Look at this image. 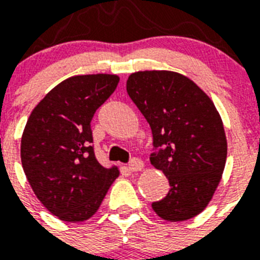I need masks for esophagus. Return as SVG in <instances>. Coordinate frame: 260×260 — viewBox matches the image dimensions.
<instances>
[{"label": "esophagus", "instance_id": "1", "mask_svg": "<svg viewBox=\"0 0 260 260\" xmlns=\"http://www.w3.org/2000/svg\"><path fill=\"white\" fill-rule=\"evenodd\" d=\"M143 167H144V163H143V160H140V159H138V158H134L132 160H131L128 169H129L131 173H136V171L143 170Z\"/></svg>", "mask_w": 260, "mask_h": 260}]
</instances>
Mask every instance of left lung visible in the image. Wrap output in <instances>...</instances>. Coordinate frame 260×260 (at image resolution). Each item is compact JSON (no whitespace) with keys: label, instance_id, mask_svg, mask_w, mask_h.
Here are the masks:
<instances>
[{"label":"left lung","instance_id":"8db88e82","mask_svg":"<svg viewBox=\"0 0 260 260\" xmlns=\"http://www.w3.org/2000/svg\"><path fill=\"white\" fill-rule=\"evenodd\" d=\"M126 91L159 148L151 163L170 183L152 209L170 222L196 217L213 197L226 162L225 131L213 101L191 79L167 70L131 74Z\"/></svg>","mask_w":260,"mask_h":260}]
</instances>
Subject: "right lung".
Segmentation results:
<instances>
[{
	"instance_id": "add662e5",
	"label": "right lung",
	"mask_w": 260,
	"mask_h": 260,
	"mask_svg": "<svg viewBox=\"0 0 260 260\" xmlns=\"http://www.w3.org/2000/svg\"><path fill=\"white\" fill-rule=\"evenodd\" d=\"M118 81L114 74L70 77L46 94L26 121L22 169L39 201L62 221L91 217L120 175L116 166H101L90 146L91 118Z\"/></svg>"
}]
</instances>
